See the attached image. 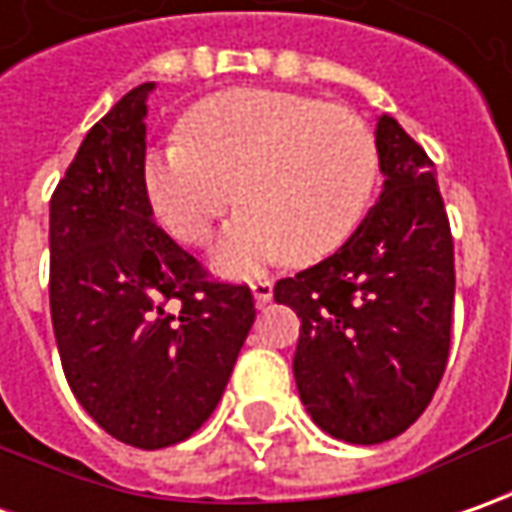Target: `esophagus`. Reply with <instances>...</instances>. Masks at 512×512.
<instances>
[{
	"instance_id": "esophagus-1",
	"label": "esophagus",
	"mask_w": 512,
	"mask_h": 512,
	"mask_svg": "<svg viewBox=\"0 0 512 512\" xmlns=\"http://www.w3.org/2000/svg\"><path fill=\"white\" fill-rule=\"evenodd\" d=\"M250 290H253V299H256V305L259 307L267 305V302L273 299V282H267V279H256V282L250 285Z\"/></svg>"
}]
</instances>
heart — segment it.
I'll use <instances>...</instances> for the list:
<instances>
[{
  "label": "heart",
  "mask_w": 512,
  "mask_h": 512,
  "mask_svg": "<svg viewBox=\"0 0 512 512\" xmlns=\"http://www.w3.org/2000/svg\"><path fill=\"white\" fill-rule=\"evenodd\" d=\"M379 145L353 110L267 88L199 99L182 139L145 156L156 219L182 245H205L233 196L245 205L216 247L222 273L290 256L327 259L359 230L379 187ZM237 193H232V187Z\"/></svg>",
  "instance_id": "heart-1"
}]
</instances>
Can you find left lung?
Returning a JSON list of instances; mask_svg holds the SVG:
<instances>
[{"instance_id": "8db88e82", "label": "left lung", "mask_w": 512, "mask_h": 512, "mask_svg": "<svg viewBox=\"0 0 512 512\" xmlns=\"http://www.w3.org/2000/svg\"><path fill=\"white\" fill-rule=\"evenodd\" d=\"M384 187L325 262L279 279L302 319L293 376L333 439L379 444L416 422L442 382L453 322V236L436 170L393 116H379Z\"/></svg>"}]
</instances>
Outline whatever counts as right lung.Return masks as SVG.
Masks as SVG:
<instances>
[{"instance_id":"1","label":"right lung","mask_w":512,"mask_h":512,"mask_svg":"<svg viewBox=\"0 0 512 512\" xmlns=\"http://www.w3.org/2000/svg\"><path fill=\"white\" fill-rule=\"evenodd\" d=\"M145 82L88 130L50 196V319L73 396L113 439L159 450L225 393L256 307L153 222Z\"/></svg>"}]
</instances>
